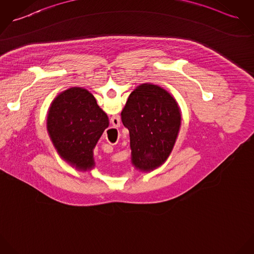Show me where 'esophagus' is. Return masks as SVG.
<instances>
[{
	"label": "esophagus",
	"instance_id": "34e87169",
	"mask_svg": "<svg viewBox=\"0 0 254 254\" xmlns=\"http://www.w3.org/2000/svg\"><path fill=\"white\" fill-rule=\"evenodd\" d=\"M109 132V139L110 141L112 142H117L120 138V129H119V127L118 126H113L109 128L108 130Z\"/></svg>",
	"mask_w": 254,
	"mask_h": 254
}]
</instances>
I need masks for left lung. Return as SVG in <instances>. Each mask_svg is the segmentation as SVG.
I'll return each instance as SVG.
<instances>
[{"label": "left lung", "mask_w": 254, "mask_h": 254, "mask_svg": "<svg viewBox=\"0 0 254 254\" xmlns=\"http://www.w3.org/2000/svg\"><path fill=\"white\" fill-rule=\"evenodd\" d=\"M121 115L132 164L145 172L162 165L175 149L181 127L175 99L159 86L144 83L131 92Z\"/></svg>", "instance_id": "left-lung-1"}]
</instances>
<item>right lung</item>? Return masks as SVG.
<instances>
[{"label": "right lung", "mask_w": 254, "mask_h": 254, "mask_svg": "<svg viewBox=\"0 0 254 254\" xmlns=\"http://www.w3.org/2000/svg\"><path fill=\"white\" fill-rule=\"evenodd\" d=\"M96 98L87 89L72 87L54 100L47 131L58 156L75 168H86L108 130Z\"/></svg>", "instance_id": "1"}]
</instances>
